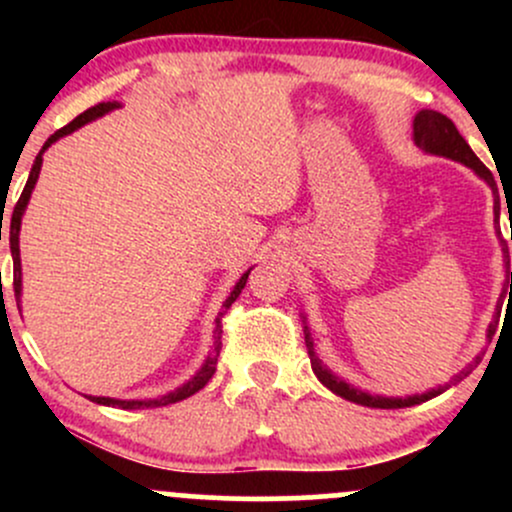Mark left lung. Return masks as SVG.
I'll return each mask as SVG.
<instances>
[{
  "mask_svg": "<svg viewBox=\"0 0 512 512\" xmlns=\"http://www.w3.org/2000/svg\"><path fill=\"white\" fill-rule=\"evenodd\" d=\"M411 137H414V144L419 146L421 151H426V154H433V156L450 158V161H457V163H462V166L472 168L474 173H477L479 178L491 187V192H493V223H496V231H498V236H501V228H498V223H501V199H498L496 180H493L491 170L479 161L477 154H474L472 149H469V144L464 142L462 134L457 132L455 125H452L450 117L438 113V110H419V113H416V117H414V134H411ZM501 250H503V264H505V284H510V293H508V298H510L512 296V272H510V264H508L510 262L508 260V248H505V245L501 243ZM498 310H501V305H498ZM303 320H305V317H303ZM493 334H496V322H491V325H489V339L493 337ZM305 346H308V356H310V366H313V373L317 375V380H320V383L327 387V390H332L334 395L349 399V402L361 404V407H373V409L414 407V404H421V402H426V399L438 397L440 392H445L450 385L460 383L462 378H467V375L472 373V363H469V366L460 370V373H457L455 378L450 380V383L433 387V390L421 392V395H407V397L370 395V392L361 390V387H354L351 383H346V380L339 378V375H334L332 370L320 361V356L315 354V342H313V337H310L308 325H305ZM477 363H479V358H477Z\"/></svg>",
  "mask_w": 512,
  "mask_h": 512,
  "instance_id": "left-lung-1",
  "label": "left lung"
}]
</instances>
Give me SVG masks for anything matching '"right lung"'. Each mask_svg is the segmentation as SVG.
Returning a JSON list of instances; mask_svg holds the SVG:
<instances>
[{
	"label": "right lung",
	"mask_w": 512,
	"mask_h": 512,
	"mask_svg": "<svg viewBox=\"0 0 512 512\" xmlns=\"http://www.w3.org/2000/svg\"><path fill=\"white\" fill-rule=\"evenodd\" d=\"M117 108H120V103L113 101V103H98V105H93V108L84 110V113H81L79 117H74V120L69 122L67 127L57 129V132L52 134L48 142L43 144V149H40V154L35 156L33 168H31V175H28L26 187H23L19 202H16L14 214H11V226H9V248H11V257H14V291H16V303H19V310H21V291H23V284H21V250H19L21 219H23V214H26L28 202H31L33 187H35V182H38L40 168H43V154L50 149L52 144L57 142V139L67 137V134L76 132V129H79V127H84V125H88V122L98 120V117L113 113V110H117ZM0 240H2V226H0ZM248 274H250V269H248V272H245L243 276H240V279L236 281V286H233L231 296H228L226 301H223L221 313L216 315L214 342H211L209 356L204 358L202 368H199L197 373L192 375L190 380H187V383H182L180 387H175L173 392H166V395L154 397V399H115V397H91V395H88V399H91V402H96V404H103V407H117V409H151V407H168V404L180 402V399H187L190 395H195V392L202 390V387L209 383L211 375H214V370H216V358H219V351H221V317H223V313H226L228 308H231V303L236 301V298L240 296V291L245 289V281H248Z\"/></svg>",
	"instance_id": "right-lung-1"
}]
</instances>
